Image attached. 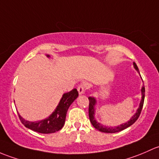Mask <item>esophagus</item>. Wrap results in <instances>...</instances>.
<instances>
[{
	"mask_svg": "<svg viewBox=\"0 0 159 159\" xmlns=\"http://www.w3.org/2000/svg\"><path fill=\"white\" fill-rule=\"evenodd\" d=\"M77 90H78V93H79L80 95L83 94V93H85V86H84V85H83V84L80 85V86H78V88H77Z\"/></svg>",
	"mask_w": 159,
	"mask_h": 159,
	"instance_id": "1",
	"label": "esophagus"
}]
</instances>
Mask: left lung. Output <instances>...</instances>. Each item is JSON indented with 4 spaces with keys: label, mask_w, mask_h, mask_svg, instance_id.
Instances as JSON below:
<instances>
[{
    "label": "left lung",
    "mask_w": 159,
    "mask_h": 159,
    "mask_svg": "<svg viewBox=\"0 0 159 159\" xmlns=\"http://www.w3.org/2000/svg\"><path fill=\"white\" fill-rule=\"evenodd\" d=\"M133 66L134 68L135 69L137 72L139 73V70L138 66L135 64V62H133ZM141 92H142V99H141L139 106L138 109H137L136 112L134 114L133 116L131 117V119H129V121H127L126 122L123 124H121V125H117V126L112 127V126H108V125H104L102 124L99 123V122H97L95 118V112H96V105L97 101H96V99L95 97H93V96H89V120H90L92 125H93L94 128H96L97 130L100 131L102 132H106V133H115V132H120V131L124 130L128 127L131 126L133 123H135V121L138 119V118L139 117L141 112H142V107H143L144 104V99H145V86H142V89H141Z\"/></svg>",
    "instance_id": "8db88e82"
}]
</instances>
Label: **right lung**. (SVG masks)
Wrapping results in <instances>:
<instances>
[{"label": "right lung", "instance_id": "1", "mask_svg": "<svg viewBox=\"0 0 159 159\" xmlns=\"http://www.w3.org/2000/svg\"><path fill=\"white\" fill-rule=\"evenodd\" d=\"M46 56L47 57H50L49 54ZM78 96H79V93L76 89H73L70 92L64 93L55 110L48 117L42 120L30 122V121L25 120L18 113L19 118L24 126L34 132L43 134L54 133L63 127L69 107L74 102Z\"/></svg>", "mask_w": 159, "mask_h": 159}]
</instances>
